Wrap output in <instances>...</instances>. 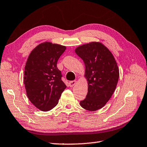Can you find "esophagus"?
Wrapping results in <instances>:
<instances>
[{
    "label": "esophagus",
    "mask_w": 147,
    "mask_h": 147,
    "mask_svg": "<svg viewBox=\"0 0 147 147\" xmlns=\"http://www.w3.org/2000/svg\"><path fill=\"white\" fill-rule=\"evenodd\" d=\"M76 84V80H74V81H72V82H70L69 83V85L71 87H73V86H74Z\"/></svg>",
    "instance_id": "obj_1"
}]
</instances>
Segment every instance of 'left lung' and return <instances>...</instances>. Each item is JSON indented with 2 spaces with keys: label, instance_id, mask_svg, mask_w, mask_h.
Segmentation results:
<instances>
[{
  "label": "left lung",
  "instance_id": "8db88e82",
  "mask_svg": "<svg viewBox=\"0 0 147 147\" xmlns=\"http://www.w3.org/2000/svg\"><path fill=\"white\" fill-rule=\"evenodd\" d=\"M75 52L85 63V77L88 85L86 98L80 101V105L87 111H97L109 100L116 88L119 77L117 62L100 42L79 46Z\"/></svg>",
  "mask_w": 147,
  "mask_h": 147
}]
</instances>
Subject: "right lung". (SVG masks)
I'll list each match as a JSON object with an SVG mask.
<instances>
[{
    "mask_svg": "<svg viewBox=\"0 0 147 147\" xmlns=\"http://www.w3.org/2000/svg\"><path fill=\"white\" fill-rule=\"evenodd\" d=\"M65 46L45 42L31 52L24 67V83L30 101L42 111H49L58 104L66 85L62 81L57 62Z\"/></svg>",
    "mask_w": 147,
    "mask_h": 147,
    "instance_id": "1",
    "label": "right lung"
}]
</instances>
